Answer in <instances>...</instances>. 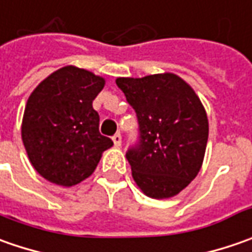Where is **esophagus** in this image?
<instances>
[{
    "instance_id": "obj_1",
    "label": "esophagus",
    "mask_w": 252,
    "mask_h": 252,
    "mask_svg": "<svg viewBox=\"0 0 252 252\" xmlns=\"http://www.w3.org/2000/svg\"><path fill=\"white\" fill-rule=\"evenodd\" d=\"M112 140H113V144L116 146V147H119L122 144V136H121V133H116L113 137H112Z\"/></svg>"
}]
</instances>
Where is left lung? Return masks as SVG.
<instances>
[{"mask_svg": "<svg viewBox=\"0 0 252 252\" xmlns=\"http://www.w3.org/2000/svg\"><path fill=\"white\" fill-rule=\"evenodd\" d=\"M139 121V143L126 153L131 175L147 196L178 195L200 171L209 136L198 95L172 73L116 78Z\"/></svg>", "mask_w": 252, "mask_h": 252, "instance_id": "obj_1", "label": "left lung"}]
</instances>
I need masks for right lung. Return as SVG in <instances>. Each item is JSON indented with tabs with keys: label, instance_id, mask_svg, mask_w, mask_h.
Here are the masks:
<instances>
[{
	"label": "right lung",
	"instance_id": "obj_1",
	"mask_svg": "<svg viewBox=\"0 0 252 252\" xmlns=\"http://www.w3.org/2000/svg\"><path fill=\"white\" fill-rule=\"evenodd\" d=\"M103 85L99 75L65 65L31 94L21 133L31 164L44 179L62 187L77 185L113 146L99 133V115L92 108Z\"/></svg>",
	"mask_w": 252,
	"mask_h": 252
}]
</instances>
